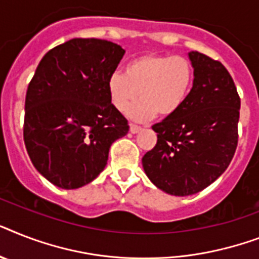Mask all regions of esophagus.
<instances>
[{"label": "esophagus", "mask_w": 259, "mask_h": 259, "mask_svg": "<svg viewBox=\"0 0 259 259\" xmlns=\"http://www.w3.org/2000/svg\"><path fill=\"white\" fill-rule=\"evenodd\" d=\"M140 130H141V126L134 125V123H130V133L136 134V133H138Z\"/></svg>", "instance_id": "34e87169"}]
</instances>
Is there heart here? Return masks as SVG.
<instances>
[{"instance_id": "heart-1", "label": "heart", "mask_w": 259, "mask_h": 259, "mask_svg": "<svg viewBox=\"0 0 259 259\" xmlns=\"http://www.w3.org/2000/svg\"><path fill=\"white\" fill-rule=\"evenodd\" d=\"M194 83V66L182 56L145 54L132 60L123 74L113 73L108 79L110 102L121 113L138 98L129 115L137 121L154 117L169 118L188 100Z\"/></svg>"}]
</instances>
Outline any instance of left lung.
<instances>
[{"instance_id":"obj_1","label":"left lung","mask_w":259,"mask_h":259,"mask_svg":"<svg viewBox=\"0 0 259 259\" xmlns=\"http://www.w3.org/2000/svg\"><path fill=\"white\" fill-rule=\"evenodd\" d=\"M194 83L184 106L153 125L157 144L142 157L149 180L171 195H191L228 169L238 144L241 100L224 65L189 53Z\"/></svg>"}]
</instances>
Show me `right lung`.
<instances>
[{
    "instance_id": "1",
    "label": "right lung",
    "mask_w": 259,
    "mask_h": 259,
    "mask_svg": "<svg viewBox=\"0 0 259 259\" xmlns=\"http://www.w3.org/2000/svg\"><path fill=\"white\" fill-rule=\"evenodd\" d=\"M123 54L106 39L73 38L35 69L25 98V146L38 173L58 188L78 189L98 177L111 144L129 132L108 93Z\"/></svg>"
}]
</instances>
